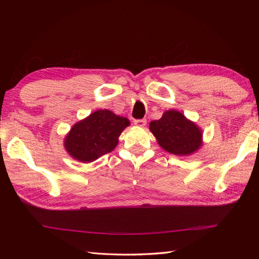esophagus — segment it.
<instances>
[{
	"instance_id": "esophagus-1",
	"label": "esophagus",
	"mask_w": 259,
	"mask_h": 259,
	"mask_svg": "<svg viewBox=\"0 0 259 259\" xmlns=\"http://www.w3.org/2000/svg\"><path fill=\"white\" fill-rule=\"evenodd\" d=\"M135 124H136L137 126H140V128H145V125L147 124V120H146V119L135 120Z\"/></svg>"
}]
</instances>
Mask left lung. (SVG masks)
I'll return each mask as SVG.
<instances>
[{"label": "left lung", "instance_id": "1", "mask_svg": "<svg viewBox=\"0 0 259 259\" xmlns=\"http://www.w3.org/2000/svg\"><path fill=\"white\" fill-rule=\"evenodd\" d=\"M151 134L162 149L176 156H190L201 148L202 130L177 110H167L149 124Z\"/></svg>", "mask_w": 259, "mask_h": 259}]
</instances>
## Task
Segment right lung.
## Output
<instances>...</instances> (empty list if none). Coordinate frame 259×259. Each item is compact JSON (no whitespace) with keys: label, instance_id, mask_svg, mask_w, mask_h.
Instances as JSON below:
<instances>
[{"label":"right lung","instance_id":"1","mask_svg":"<svg viewBox=\"0 0 259 259\" xmlns=\"http://www.w3.org/2000/svg\"><path fill=\"white\" fill-rule=\"evenodd\" d=\"M130 121L110 110H97L72 125L64 138V148L75 160L88 163L111 152Z\"/></svg>","mask_w":259,"mask_h":259}]
</instances>
